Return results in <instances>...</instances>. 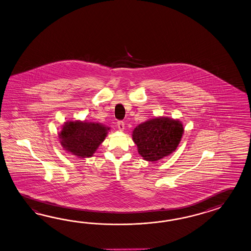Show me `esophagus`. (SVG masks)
<instances>
[{"label": "esophagus", "instance_id": "esophagus-1", "mask_svg": "<svg viewBox=\"0 0 251 251\" xmlns=\"http://www.w3.org/2000/svg\"><path fill=\"white\" fill-rule=\"evenodd\" d=\"M117 126H118V129L120 131H124V129H125V123L123 122V121L117 122Z\"/></svg>", "mask_w": 251, "mask_h": 251}]
</instances>
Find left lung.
<instances>
[{
    "instance_id": "left-lung-1",
    "label": "left lung",
    "mask_w": 251,
    "mask_h": 251,
    "mask_svg": "<svg viewBox=\"0 0 251 251\" xmlns=\"http://www.w3.org/2000/svg\"><path fill=\"white\" fill-rule=\"evenodd\" d=\"M183 134L179 120L156 116L139 124L132 132V139L144 160L156 162L176 151Z\"/></svg>"
}]
</instances>
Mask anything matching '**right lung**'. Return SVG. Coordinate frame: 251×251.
I'll return each mask as SVG.
<instances>
[{"mask_svg": "<svg viewBox=\"0 0 251 251\" xmlns=\"http://www.w3.org/2000/svg\"><path fill=\"white\" fill-rule=\"evenodd\" d=\"M110 127L101 123L65 122L59 133L61 146L67 153L79 158L91 157L104 141Z\"/></svg>", "mask_w": 251, "mask_h": 251, "instance_id": "obj_1", "label": "right lung"}]
</instances>
